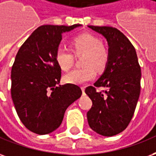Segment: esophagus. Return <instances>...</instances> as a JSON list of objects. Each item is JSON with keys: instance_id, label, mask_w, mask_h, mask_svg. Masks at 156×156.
Returning <instances> with one entry per match:
<instances>
[{"instance_id": "34e87169", "label": "esophagus", "mask_w": 156, "mask_h": 156, "mask_svg": "<svg viewBox=\"0 0 156 156\" xmlns=\"http://www.w3.org/2000/svg\"><path fill=\"white\" fill-rule=\"evenodd\" d=\"M81 89H82V91H83V94H84V89H85V87H81Z\"/></svg>"}]
</instances>
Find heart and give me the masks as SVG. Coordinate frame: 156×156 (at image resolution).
I'll list each match as a JSON object with an SVG mask.
<instances>
[{
    "instance_id": "heart-1",
    "label": "heart",
    "mask_w": 156,
    "mask_h": 156,
    "mask_svg": "<svg viewBox=\"0 0 156 156\" xmlns=\"http://www.w3.org/2000/svg\"><path fill=\"white\" fill-rule=\"evenodd\" d=\"M71 47L76 55H83L81 63L83 67L73 69L64 76V81L67 83H84L95 77V70L102 72L107 67L109 49L95 35L91 34L78 35L72 40ZM73 55L66 48L59 47L55 52V61L63 71L69 70L73 67Z\"/></svg>"
}]
</instances>
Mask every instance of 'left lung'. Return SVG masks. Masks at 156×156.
<instances>
[{
    "mask_svg": "<svg viewBox=\"0 0 156 156\" xmlns=\"http://www.w3.org/2000/svg\"><path fill=\"white\" fill-rule=\"evenodd\" d=\"M89 28L106 39L110 59L101 78L85 89L93 103L87 118L94 131L110 137L125 130L133 116L140 94L141 68L133 45L120 30L108 26ZM100 87L107 90L98 92Z\"/></svg>",
    "mask_w": 156,
    "mask_h": 156,
    "instance_id": "1",
    "label": "left lung"
}]
</instances>
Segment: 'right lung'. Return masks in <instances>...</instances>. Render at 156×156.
I'll list each match as a JSON object with an SVG mask.
<instances>
[{"mask_svg":"<svg viewBox=\"0 0 156 156\" xmlns=\"http://www.w3.org/2000/svg\"><path fill=\"white\" fill-rule=\"evenodd\" d=\"M80 24L42 25L18 50L11 72V94L18 117L29 131L47 134L62 124L67 108L82 94L73 83L59 85L55 52L62 33Z\"/></svg>","mask_w":156,"mask_h":156,"instance_id":"obj_1","label":"right lung"}]
</instances>
